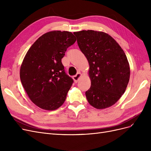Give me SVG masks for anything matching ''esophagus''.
<instances>
[{
  "instance_id": "1",
  "label": "esophagus",
  "mask_w": 151,
  "mask_h": 151,
  "mask_svg": "<svg viewBox=\"0 0 151 151\" xmlns=\"http://www.w3.org/2000/svg\"><path fill=\"white\" fill-rule=\"evenodd\" d=\"M81 76H82V74H81V73L78 72L76 76H74V77H73V79H74V82H75L76 83H77V82H78V81L79 80V79L81 77Z\"/></svg>"
}]
</instances>
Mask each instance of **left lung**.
Listing matches in <instances>:
<instances>
[{
	"mask_svg": "<svg viewBox=\"0 0 151 151\" xmlns=\"http://www.w3.org/2000/svg\"><path fill=\"white\" fill-rule=\"evenodd\" d=\"M74 34L89 65L91 84L86 92L88 103L99 109L111 106L124 94L130 79V65L124 51L104 32L83 30Z\"/></svg>",
	"mask_w": 151,
	"mask_h": 151,
	"instance_id": "obj_1",
	"label": "left lung"
}]
</instances>
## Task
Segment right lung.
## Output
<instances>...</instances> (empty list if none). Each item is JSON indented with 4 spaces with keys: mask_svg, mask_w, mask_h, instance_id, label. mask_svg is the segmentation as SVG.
Returning <instances> with one entry per match:
<instances>
[{
    "mask_svg": "<svg viewBox=\"0 0 151 151\" xmlns=\"http://www.w3.org/2000/svg\"><path fill=\"white\" fill-rule=\"evenodd\" d=\"M76 41L71 32L52 31L36 40L20 68L22 86L31 101L45 110H55L65 101L73 79L61 62Z\"/></svg>",
    "mask_w": 151,
    "mask_h": 151,
    "instance_id": "right-lung-1",
    "label": "right lung"
}]
</instances>
